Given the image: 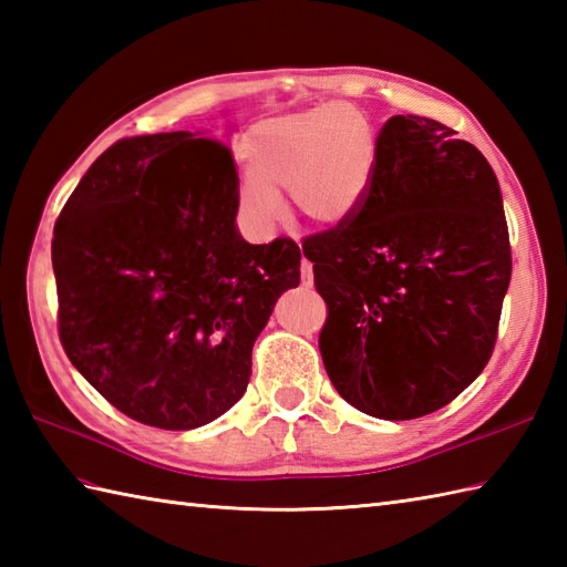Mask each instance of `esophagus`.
Segmentation results:
<instances>
[{"instance_id": "esophagus-1", "label": "esophagus", "mask_w": 567, "mask_h": 567, "mask_svg": "<svg viewBox=\"0 0 567 567\" xmlns=\"http://www.w3.org/2000/svg\"><path fill=\"white\" fill-rule=\"evenodd\" d=\"M299 272H302V285L305 287L315 285V268H311V262L307 258H302V265H299Z\"/></svg>"}]
</instances>
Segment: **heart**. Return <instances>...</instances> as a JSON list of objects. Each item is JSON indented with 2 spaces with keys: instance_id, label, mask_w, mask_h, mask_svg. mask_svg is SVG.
Returning a JSON list of instances; mask_svg holds the SVG:
<instances>
[{
  "instance_id": "b5f03b06",
  "label": "heart",
  "mask_w": 567,
  "mask_h": 567,
  "mask_svg": "<svg viewBox=\"0 0 567 567\" xmlns=\"http://www.w3.org/2000/svg\"><path fill=\"white\" fill-rule=\"evenodd\" d=\"M248 177L238 204L248 224L270 231L290 189L307 221L336 226L363 207L378 171V134L363 110L333 102L260 122L244 141Z\"/></svg>"
}]
</instances>
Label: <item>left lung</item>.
<instances>
[{
  "label": "left lung",
  "instance_id": "8db88e82",
  "mask_svg": "<svg viewBox=\"0 0 567 567\" xmlns=\"http://www.w3.org/2000/svg\"><path fill=\"white\" fill-rule=\"evenodd\" d=\"M302 250L329 307L323 368L348 404L419 419L485 370L512 248L497 175L453 128L392 116L363 207Z\"/></svg>",
  "mask_w": 567,
  "mask_h": 567
}]
</instances>
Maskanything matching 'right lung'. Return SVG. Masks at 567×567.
Returning <instances> with one entry per match:
<instances>
[{
    "label": "right lung",
    "mask_w": 567,
    "mask_h": 567,
    "mask_svg": "<svg viewBox=\"0 0 567 567\" xmlns=\"http://www.w3.org/2000/svg\"><path fill=\"white\" fill-rule=\"evenodd\" d=\"M236 214L226 143L173 131L114 143L58 216L60 343L141 424L187 431L226 414L277 297L299 285L295 240L252 246Z\"/></svg>",
    "instance_id": "obj_1"
}]
</instances>
